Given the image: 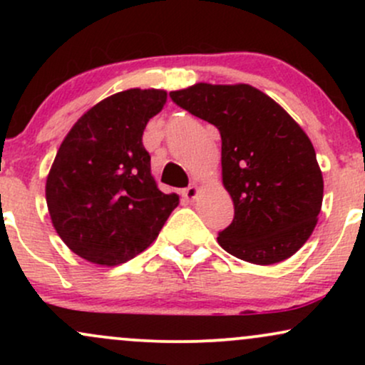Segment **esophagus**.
Wrapping results in <instances>:
<instances>
[{"instance_id": "34e87169", "label": "esophagus", "mask_w": 365, "mask_h": 365, "mask_svg": "<svg viewBox=\"0 0 365 365\" xmlns=\"http://www.w3.org/2000/svg\"><path fill=\"white\" fill-rule=\"evenodd\" d=\"M182 194H183V197H185L187 200H195L197 195H199V187H197V185L187 187L185 190L182 192Z\"/></svg>"}]
</instances>
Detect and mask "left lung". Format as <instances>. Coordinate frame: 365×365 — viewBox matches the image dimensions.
<instances>
[{"label": "left lung", "mask_w": 365, "mask_h": 365, "mask_svg": "<svg viewBox=\"0 0 365 365\" xmlns=\"http://www.w3.org/2000/svg\"><path fill=\"white\" fill-rule=\"evenodd\" d=\"M170 98L220 130L221 175L235 217L217 244L259 266L292 257L312 235L324 192L307 133L249 83L200 82Z\"/></svg>", "instance_id": "1"}]
</instances>
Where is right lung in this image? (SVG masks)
I'll list each match as a JSON object with an SVG mask.
<instances>
[{"label": "right lung", "instance_id": "obj_1", "mask_svg": "<svg viewBox=\"0 0 365 365\" xmlns=\"http://www.w3.org/2000/svg\"><path fill=\"white\" fill-rule=\"evenodd\" d=\"M166 91L116 92L86 111L63 139L46 180L51 223L65 245L99 266H118L144 252L178 206L163 194L142 144Z\"/></svg>", "mask_w": 365, "mask_h": 365}]
</instances>
